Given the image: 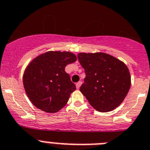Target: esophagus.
I'll list each match as a JSON object with an SVG mask.
<instances>
[{"label": "esophagus", "instance_id": "1", "mask_svg": "<svg viewBox=\"0 0 150 150\" xmlns=\"http://www.w3.org/2000/svg\"><path fill=\"white\" fill-rule=\"evenodd\" d=\"M81 83H82L81 81H78V83H76V88L78 89H78H79V88H80V87H81Z\"/></svg>", "mask_w": 150, "mask_h": 150}]
</instances>
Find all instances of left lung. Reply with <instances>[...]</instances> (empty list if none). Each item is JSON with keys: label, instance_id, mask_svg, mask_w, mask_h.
Here are the masks:
<instances>
[{"label": "left lung", "instance_id": "obj_1", "mask_svg": "<svg viewBox=\"0 0 150 150\" xmlns=\"http://www.w3.org/2000/svg\"><path fill=\"white\" fill-rule=\"evenodd\" d=\"M78 58L86 73L80 91L99 112L111 111L120 105L131 87L127 66L103 52L79 53Z\"/></svg>", "mask_w": 150, "mask_h": 150}]
</instances>
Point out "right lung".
I'll list each match as a JSON object with an SVG mask.
<instances>
[{"label":"right lung","mask_w":150,"mask_h":150,"mask_svg":"<svg viewBox=\"0 0 150 150\" xmlns=\"http://www.w3.org/2000/svg\"><path fill=\"white\" fill-rule=\"evenodd\" d=\"M76 60V55L72 52L49 51L28 63L23 75V84L35 107L53 114L67 105L76 87L65 67Z\"/></svg>","instance_id":"add662e5"}]
</instances>
